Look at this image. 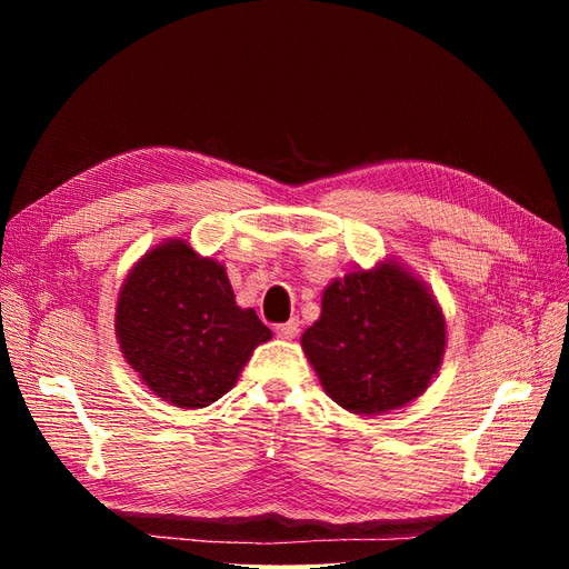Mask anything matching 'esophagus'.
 <instances>
[{
	"label": "esophagus",
	"instance_id": "1",
	"mask_svg": "<svg viewBox=\"0 0 569 569\" xmlns=\"http://www.w3.org/2000/svg\"><path fill=\"white\" fill-rule=\"evenodd\" d=\"M274 335H278L280 339H291V337H297V335H299V320H297V318H291V320H287V322L274 325Z\"/></svg>",
	"mask_w": 569,
	"mask_h": 569
}]
</instances>
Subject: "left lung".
Wrapping results in <instances>:
<instances>
[{"instance_id": "8db88e82", "label": "left lung", "mask_w": 569, "mask_h": 569, "mask_svg": "<svg viewBox=\"0 0 569 569\" xmlns=\"http://www.w3.org/2000/svg\"><path fill=\"white\" fill-rule=\"evenodd\" d=\"M330 399L358 416L406 406L439 370L446 325L427 289L399 266L349 272L322 295L301 337Z\"/></svg>"}]
</instances>
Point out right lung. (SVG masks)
<instances>
[{
  "label": "right lung",
  "mask_w": 569,
  "mask_h": 569,
  "mask_svg": "<svg viewBox=\"0 0 569 569\" xmlns=\"http://www.w3.org/2000/svg\"><path fill=\"white\" fill-rule=\"evenodd\" d=\"M116 332L142 382L180 408L228 393L251 351L270 339L253 308H239L226 268L187 242L149 251L128 274Z\"/></svg>",
  "instance_id": "1"
}]
</instances>
